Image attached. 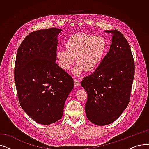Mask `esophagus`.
Wrapping results in <instances>:
<instances>
[{"label":"esophagus","instance_id":"1","mask_svg":"<svg viewBox=\"0 0 149 149\" xmlns=\"http://www.w3.org/2000/svg\"><path fill=\"white\" fill-rule=\"evenodd\" d=\"M74 84L75 87H79L80 85V83L77 79H74Z\"/></svg>","mask_w":149,"mask_h":149}]
</instances>
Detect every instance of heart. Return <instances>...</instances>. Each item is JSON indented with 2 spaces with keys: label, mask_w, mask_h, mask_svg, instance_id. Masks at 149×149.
Instances as JSON below:
<instances>
[{
  "label": "heart",
  "mask_w": 149,
  "mask_h": 149,
  "mask_svg": "<svg viewBox=\"0 0 149 149\" xmlns=\"http://www.w3.org/2000/svg\"><path fill=\"white\" fill-rule=\"evenodd\" d=\"M66 49L56 52V58L59 66L69 69L75 61L78 63L72 70L73 74L80 75L84 70L93 72L101 63L107 48V41L99 36L79 33L71 36L66 43Z\"/></svg>",
  "instance_id": "obj_1"
}]
</instances>
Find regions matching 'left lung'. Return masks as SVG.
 Wrapping results in <instances>:
<instances>
[{
  "label": "left lung",
  "instance_id": "8db88e82",
  "mask_svg": "<svg viewBox=\"0 0 149 149\" xmlns=\"http://www.w3.org/2000/svg\"><path fill=\"white\" fill-rule=\"evenodd\" d=\"M112 35L109 51L100 65L81 82L88 94L87 118L97 125H107L124 112L130 98L134 63L129 44L118 30Z\"/></svg>",
  "mask_w": 149,
  "mask_h": 149
}]
</instances>
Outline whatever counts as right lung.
<instances>
[{
	"label": "right lung",
	"mask_w": 149,
	"mask_h": 149,
	"mask_svg": "<svg viewBox=\"0 0 149 149\" xmlns=\"http://www.w3.org/2000/svg\"><path fill=\"white\" fill-rule=\"evenodd\" d=\"M61 31L50 28L31 32L17 52L15 81L19 103L30 118L42 125L61 118L74 86L71 76L55 62Z\"/></svg>",
	"instance_id": "obj_1"
}]
</instances>
